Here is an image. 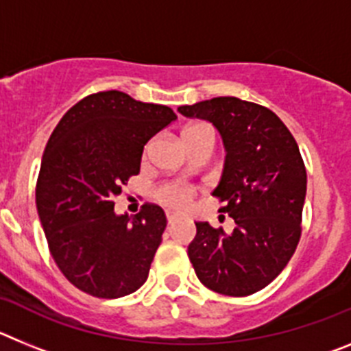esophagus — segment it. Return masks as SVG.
Here are the masks:
<instances>
[{"label":"esophagus","instance_id":"esophagus-1","mask_svg":"<svg viewBox=\"0 0 351 351\" xmlns=\"http://www.w3.org/2000/svg\"><path fill=\"white\" fill-rule=\"evenodd\" d=\"M178 214L176 213H167V221H169V225H172L173 221H178Z\"/></svg>","mask_w":351,"mask_h":351}]
</instances>
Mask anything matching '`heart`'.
Segmentation results:
<instances>
[{
	"label": "heart",
	"instance_id": "1",
	"mask_svg": "<svg viewBox=\"0 0 351 351\" xmlns=\"http://www.w3.org/2000/svg\"><path fill=\"white\" fill-rule=\"evenodd\" d=\"M197 135H209L214 138V132L210 126L207 125H191L182 132V138L197 137ZM195 195V188L186 182H169V184H163L160 190L156 191V197L161 204L165 206L173 207V209H184L190 200Z\"/></svg>",
	"mask_w": 351,
	"mask_h": 351
}]
</instances>
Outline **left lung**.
I'll return each mask as SVG.
<instances>
[{"instance_id": "left-lung-1", "label": "left lung", "mask_w": 351, "mask_h": 351, "mask_svg": "<svg viewBox=\"0 0 351 351\" xmlns=\"http://www.w3.org/2000/svg\"><path fill=\"white\" fill-rule=\"evenodd\" d=\"M186 117L213 123L226 156L213 195L234 219V230L198 221L188 246L197 278L213 291L244 297L280 274L300 239L306 167L299 145L272 110L235 96L182 105Z\"/></svg>"}]
</instances>
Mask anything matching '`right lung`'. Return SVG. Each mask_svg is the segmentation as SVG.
Listing matches in <instances>:
<instances>
[{
    "instance_id": "1",
    "label": "right lung",
    "mask_w": 351,
    "mask_h": 351,
    "mask_svg": "<svg viewBox=\"0 0 351 351\" xmlns=\"http://www.w3.org/2000/svg\"><path fill=\"white\" fill-rule=\"evenodd\" d=\"M178 119L167 105L101 91L61 117L43 151L36 209L49 250L73 287L100 299L133 293L145 283L167 218L144 204L130 218L114 198L141 172L149 138Z\"/></svg>"
}]
</instances>
